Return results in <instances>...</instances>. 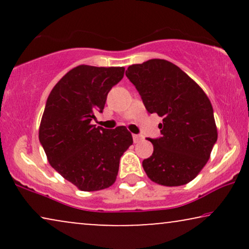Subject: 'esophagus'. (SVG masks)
I'll return each mask as SVG.
<instances>
[{"label": "esophagus", "instance_id": "esophagus-1", "mask_svg": "<svg viewBox=\"0 0 249 249\" xmlns=\"http://www.w3.org/2000/svg\"><path fill=\"white\" fill-rule=\"evenodd\" d=\"M132 139H134V142H139L142 139V137L139 135H132Z\"/></svg>", "mask_w": 249, "mask_h": 249}]
</instances>
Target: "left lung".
I'll list each match as a JSON object with an SVG mask.
<instances>
[{"label": "left lung", "mask_w": 249, "mask_h": 249, "mask_svg": "<svg viewBox=\"0 0 249 249\" xmlns=\"http://www.w3.org/2000/svg\"><path fill=\"white\" fill-rule=\"evenodd\" d=\"M125 76L135 85L146 110L163 118L162 137L149 141L154 151L142 161L146 175L162 186H182L209 161L217 139L213 107L188 74L166 60L132 64Z\"/></svg>", "instance_id": "obj_1"}]
</instances>
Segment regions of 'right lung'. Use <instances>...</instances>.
Returning a JSON list of instances; mask_svg holds the SVG:
<instances>
[{
	"instance_id": "obj_1",
	"label": "right lung",
	"mask_w": 249,
	"mask_h": 249,
	"mask_svg": "<svg viewBox=\"0 0 249 249\" xmlns=\"http://www.w3.org/2000/svg\"><path fill=\"white\" fill-rule=\"evenodd\" d=\"M124 74V67L81 64L57 81L46 101L38 137L47 161L83 192L113 185L120 158L132 145L124 125L110 130L90 122Z\"/></svg>"
}]
</instances>
